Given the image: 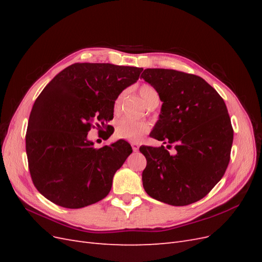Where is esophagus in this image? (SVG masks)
Returning <instances> with one entry per match:
<instances>
[{"mask_svg": "<svg viewBox=\"0 0 262 262\" xmlns=\"http://www.w3.org/2000/svg\"><path fill=\"white\" fill-rule=\"evenodd\" d=\"M131 146H132V149L134 150V152H137V150H139V148H140V145H139V143H137V142H131Z\"/></svg>", "mask_w": 262, "mask_h": 262, "instance_id": "obj_1", "label": "esophagus"}]
</instances>
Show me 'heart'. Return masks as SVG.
<instances>
[{"label":"heart","instance_id":"1","mask_svg":"<svg viewBox=\"0 0 262 262\" xmlns=\"http://www.w3.org/2000/svg\"><path fill=\"white\" fill-rule=\"evenodd\" d=\"M141 98L148 106L160 102V95L152 85L142 84L139 89ZM126 92H121L116 97L114 101V113L119 115L121 113L123 102L125 99ZM150 125L146 121H136L129 118H122L116 123V136L120 139H125L130 141H139L144 134L148 133Z\"/></svg>","mask_w":262,"mask_h":262}]
</instances>
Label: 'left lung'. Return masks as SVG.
<instances>
[{
    "instance_id": "1",
    "label": "left lung",
    "mask_w": 262,
    "mask_h": 262,
    "mask_svg": "<svg viewBox=\"0 0 262 262\" xmlns=\"http://www.w3.org/2000/svg\"><path fill=\"white\" fill-rule=\"evenodd\" d=\"M141 77L163 101L149 136L173 146H141L146 158V193L182 207L201 200L222 179L231 158L234 131L225 102L202 77L168 69H145Z\"/></svg>"
}]
</instances>
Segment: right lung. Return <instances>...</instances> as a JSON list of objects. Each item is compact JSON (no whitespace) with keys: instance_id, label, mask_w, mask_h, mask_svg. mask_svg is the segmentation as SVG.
<instances>
[{"instance_id":"right-lung-1","label":"right lung","mask_w":262,"mask_h":262,"mask_svg":"<svg viewBox=\"0 0 262 262\" xmlns=\"http://www.w3.org/2000/svg\"><path fill=\"white\" fill-rule=\"evenodd\" d=\"M143 69L110 63H74L53 77L29 116L26 153L31 179L51 202L68 209L96 203L109 193L132 147L119 140L100 148L87 140L95 128L114 133V101Z\"/></svg>"}]
</instances>
